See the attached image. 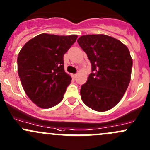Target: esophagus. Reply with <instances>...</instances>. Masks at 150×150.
<instances>
[{"label":"esophagus","mask_w":150,"mask_h":150,"mask_svg":"<svg viewBox=\"0 0 150 150\" xmlns=\"http://www.w3.org/2000/svg\"><path fill=\"white\" fill-rule=\"evenodd\" d=\"M76 77H77V74H72V78H73V79H75Z\"/></svg>","instance_id":"obj_1"}]
</instances>
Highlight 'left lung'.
Wrapping results in <instances>:
<instances>
[{
    "label": "left lung",
    "instance_id": "1",
    "mask_svg": "<svg viewBox=\"0 0 150 150\" xmlns=\"http://www.w3.org/2000/svg\"><path fill=\"white\" fill-rule=\"evenodd\" d=\"M91 64L92 72L81 86L83 103L105 112L122 99L131 81L133 59L128 47L107 35H86L78 40Z\"/></svg>",
    "mask_w": 150,
    "mask_h": 150
}]
</instances>
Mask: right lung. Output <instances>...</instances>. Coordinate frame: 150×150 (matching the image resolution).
<instances>
[{
    "label": "right lung",
    "mask_w": 150,
    "mask_h": 150,
    "mask_svg": "<svg viewBox=\"0 0 150 150\" xmlns=\"http://www.w3.org/2000/svg\"><path fill=\"white\" fill-rule=\"evenodd\" d=\"M78 35L42 33L27 42L17 57L18 74L24 91L38 107L48 109L63 99L71 83L63 57Z\"/></svg>",
    "instance_id": "right-lung-1"
}]
</instances>
